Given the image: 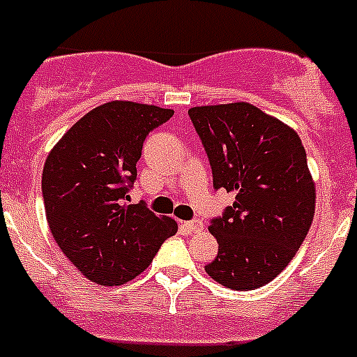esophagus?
I'll return each instance as SVG.
<instances>
[{"label":"esophagus","instance_id":"34e87169","mask_svg":"<svg viewBox=\"0 0 357 357\" xmlns=\"http://www.w3.org/2000/svg\"><path fill=\"white\" fill-rule=\"evenodd\" d=\"M183 227H185L188 232H199V231H202L204 224H202L199 218H194V220H188V222H185V224H183Z\"/></svg>","mask_w":357,"mask_h":357}]
</instances>
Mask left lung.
<instances>
[{
    "label": "left lung",
    "instance_id": "left-lung-1",
    "mask_svg": "<svg viewBox=\"0 0 357 357\" xmlns=\"http://www.w3.org/2000/svg\"><path fill=\"white\" fill-rule=\"evenodd\" d=\"M213 172L215 190L234 204L209 222L218 255L206 273L234 291L269 284L305 241L315 186L298 133L245 102L188 111Z\"/></svg>",
    "mask_w": 357,
    "mask_h": 357
}]
</instances>
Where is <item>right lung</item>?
Listing matches in <instances>:
<instances>
[{
	"mask_svg": "<svg viewBox=\"0 0 357 357\" xmlns=\"http://www.w3.org/2000/svg\"><path fill=\"white\" fill-rule=\"evenodd\" d=\"M174 111L109 102L82 116L49 153L42 195L54 241L86 278L121 285L144 271L178 224L128 204L149 132Z\"/></svg>",
	"mask_w": 357,
	"mask_h": 357,
	"instance_id": "1",
	"label": "right lung"
}]
</instances>
